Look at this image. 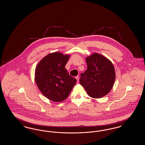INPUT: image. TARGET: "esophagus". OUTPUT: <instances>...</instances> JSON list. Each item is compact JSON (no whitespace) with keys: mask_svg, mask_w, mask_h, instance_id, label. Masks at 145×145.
Instances as JSON below:
<instances>
[{"mask_svg":"<svg viewBox=\"0 0 145 145\" xmlns=\"http://www.w3.org/2000/svg\"><path fill=\"white\" fill-rule=\"evenodd\" d=\"M75 78H76V79L77 80V83L78 84V83H79V77L78 76H77L75 77Z\"/></svg>","mask_w":145,"mask_h":145,"instance_id":"34e87169","label":"esophagus"}]
</instances>
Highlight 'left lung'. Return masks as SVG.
<instances>
[{
	"label": "left lung",
	"mask_w": 145,
	"mask_h": 145,
	"mask_svg": "<svg viewBox=\"0 0 145 145\" xmlns=\"http://www.w3.org/2000/svg\"><path fill=\"white\" fill-rule=\"evenodd\" d=\"M86 61L87 70L81 73L80 84L89 97L101 98L113 86L116 79L114 66L110 60L98 53H93Z\"/></svg>",
	"instance_id": "8db88e82"
}]
</instances>
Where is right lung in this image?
<instances>
[{
  "instance_id": "obj_1",
  "label": "right lung",
  "mask_w": 145,
  "mask_h": 145,
  "mask_svg": "<svg viewBox=\"0 0 145 145\" xmlns=\"http://www.w3.org/2000/svg\"><path fill=\"white\" fill-rule=\"evenodd\" d=\"M69 58L70 55L52 53L42 58L36 67V84L42 94L53 101L65 100L76 84V79L65 67Z\"/></svg>"
}]
</instances>
